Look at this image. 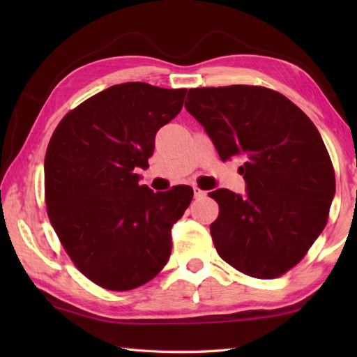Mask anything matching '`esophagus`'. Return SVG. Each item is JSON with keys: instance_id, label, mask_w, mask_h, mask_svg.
<instances>
[{"instance_id": "esophagus-1", "label": "esophagus", "mask_w": 357, "mask_h": 357, "mask_svg": "<svg viewBox=\"0 0 357 357\" xmlns=\"http://www.w3.org/2000/svg\"><path fill=\"white\" fill-rule=\"evenodd\" d=\"M193 195H195L196 199H199V198H204V196H206V192L201 190L199 187L195 185V187H193Z\"/></svg>"}]
</instances>
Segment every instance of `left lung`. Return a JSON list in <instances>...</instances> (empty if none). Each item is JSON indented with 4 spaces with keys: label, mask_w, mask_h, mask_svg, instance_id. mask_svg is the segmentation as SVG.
<instances>
[{
    "label": "left lung",
    "mask_w": 357,
    "mask_h": 357,
    "mask_svg": "<svg viewBox=\"0 0 357 357\" xmlns=\"http://www.w3.org/2000/svg\"><path fill=\"white\" fill-rule=\"evenodd\" d=\"M187 112L206 128L219 158H242L247 195L208 193L219 206L210 233L218 255L257 279L298 265L328 221L336 192L328 150L298 105L261 86L190 89Z\"/></svg>",
    "instance_id": "left-lung-1"
}]
</instances>
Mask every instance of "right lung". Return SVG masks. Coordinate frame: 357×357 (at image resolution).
I'll return each instance as SVG.
<instances>
[{
    "label": "right lung",
    "mask_w": 357,
    "mask_h": 357,
    "mask_svg": "<svg viewBox=\"0 0 357 357\" xmlns=\"http://www.w3.org/2000/svg\"><path fill=\"white\" fill-rule=\"evenodd\" d=\"M187 89L124 82L59 121L45 151L44 199L53 230L82 275L112 291L153 279L172 252V227L193 188L139 185L155 135L183 109Z\"/></svg>",
    "instance_id": "add662e5"
}]
</instances>
